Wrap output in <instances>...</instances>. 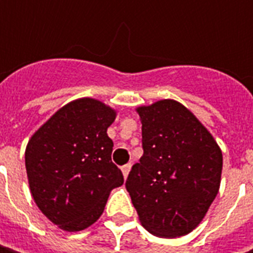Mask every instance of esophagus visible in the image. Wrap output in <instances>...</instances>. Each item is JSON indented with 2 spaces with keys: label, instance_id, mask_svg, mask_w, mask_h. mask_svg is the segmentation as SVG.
Here are the masks:
<instances>
[{
  "label": "esophagus",
  "instance_id": "1",
  "mask_svg": "<svg viewBox=\"0 0 253 253\" xmlns=\"http://www.w3.org/2000/svg\"><path fill=\"white\" fill-rule=\"evenodd\" d=\"M122 170V174H124V177L126 179L128 177V173H129V170H131V163H128V165H124L121 168Z\"/></svg>",
  "mask_w": 253,
  "mask_h": 253
}]
</instances>
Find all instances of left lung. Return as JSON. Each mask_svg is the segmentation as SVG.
<instances>
[{"mask_svg":"<svg viewBox=\"0 0 253 253\" xmlns=\"http://www.w3.org/2000/svg\"><path fill=\"white\" fill-rule=\"evenodd\" d=\"M143 155L125 187L141 224L161 238L191 232L218 194L222 152L193 112L174 100L138 107Z\"/></svg>","mask_w":253,"mask_h":253,"instance_id":"8db88e82","label":"left lung"}]
</instances>
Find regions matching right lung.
<instances>
[{
  "mask_svg": "<svg viewBox=\"0 0 253 253\" xmlns=\"http://www.w3.org/2000/svg\"><path fill=\"white\" fill-rule=\"evenodd\" d=\"M117 111L94 98H79L56 111L35 132L25 168L36 206L59 228L76 232L101 217L112 189L124 183L111 161L107 129Z\"/></svg>",
  "mask_w": 253,
  "mask_h": 253,
  "instance_id": "right-lung-1",
  "label": "right lung"
}]
</instances>
